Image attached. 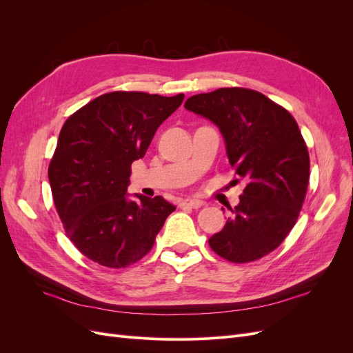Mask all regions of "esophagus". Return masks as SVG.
Listing matches in <instances>:
<instances>
[{"mask_svg": "<svg viewBox=\"0 0 353 353\" xmlns=\"http://www.w3.org/2000/svg\"><path fill=\"white\" fill-rule=\"evenodd\" d=\"M203 205H205V203L201 200H194V199H185L183 200V203H181V206L190 208V209H200Z\"/></svg>", "mask_w": 353, "mask_h": 353, "instance_id": "1", "label": "esophagus"}]
</instances>
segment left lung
I'll use <instances>...</instances> for the list:
<instances>
[{
  "label": "left lung",
  "mask_w": 353,
  "mask_h": 353,
  "mask_svg": "<svg viewBox=\"0 0 353 353\" xmlns=\"http://www.w3.org/2000/svg\"><path fill=\"white\" fill-rule=\"evenodd\" d=\"M184 108L215 123L236 174L248 181L225 227L209 239L221 258L245 263L284 241L301 213L309 183V153L294 117L263 94L219 88Z\"/></svg>",
  "instance_id": "1"
}]
</instances>
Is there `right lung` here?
I'll use <instances>...</instances> for the list:
<instances>
[{
    "label": "right lung",
    "mask_w": 353,
    "mask_h": 353,
    "mask_svg": "<svg viewBox=\"0 0 353 353\" xmlns=\"http://www.w3.org/2000/svg\"><path fill=\"white\" fill-rule=\"evenodd\" d=\"M183 100L184 94L108 92L63 125L48 179L68 237L88 259L108 268L138 262L176 209L162 196L130 200L126 190L132 162Z\"/></svg>",
    "instance_id": "1"
}]
</instances>
